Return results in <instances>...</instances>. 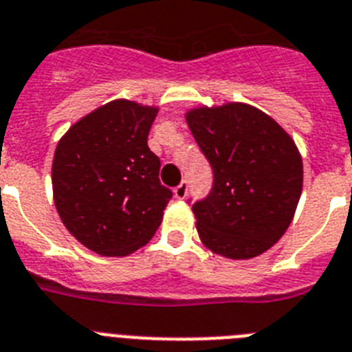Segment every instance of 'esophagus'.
I'll return each mask as SVG.
<instances>
[{"label": "esophagus", "mask_w": 352, "mask_h": 352, "mask_svg": "<svg viewBox=\"0 0 352 352\" xmlns=\"http://www.w3.org/2000/svg\"><path fill=\"white\" fill-rule=\"evenodd\" d=\"M187 194H188V182L187 179H183L178 187L174 188V196L178 197V199H185V197H187Z\"/></svg>", "instance_id": "esophagus-1"}]
</instances>
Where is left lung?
Listing matches in <instances>:
<instances>
[{
  "instance_id": "obj_1",
  "label": "left lung",
  "mask_w": 352,
  "mask_h": 352,
  "mask_svg": "<svg viewBox=\"0 0 352 352\" xmlns=\"http://www.w3.org/2000/svg\"><path fill=\"white\" fill-rule=\"evenodd\" d=\"M213 169L208 197L192 206L201 242L230 260L265 253L288 230L302 190V158L270 116L248 103L185 113Z\"/></svg>"
}]
</instances>
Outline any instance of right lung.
Returning a JSON list of instances; mask_svg holds the SVG:
<instances>
[{
    "label": "right lung",
    "instance_id": "add662e5",
    "mask_svg": "<svg viewBox=\"0 0 352 352\" xmlns=\"http://www.w3.org/2000/svg\"><path fill=\"white\" fill-rule=\"evenodd\" d=\"M158 107L116 99L74 122L51 167L53 199L67 231L103 256L146 245L173 192L160 185V160L147 146Z\"/></svg>",
    "mask_w": 352,
    "mask_h": 352
}]
</instances>
